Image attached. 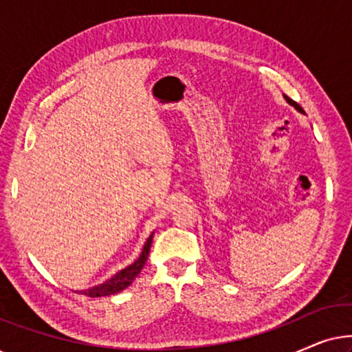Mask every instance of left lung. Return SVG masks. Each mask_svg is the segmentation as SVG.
Masks as SVG:
<instances>
[{"label": "left lung", "mask_w": 352, "mask_h": 352, "mask_svg": "<svg viewBox=\"0 0 352 352\" xmlns=\"http://www.w3.org/2000/svg\"><path fill=\"white\" fill-rule=\"evenodd\" d=\"M283 98H285V100H287V102H288V104H290V105H293V107H295V109L298 110V112L305 113V110H302V109L300 107V105H298V104L295 102V100H292V99H290V98H288V96H285V94H283Z\"/></svg>", "instance_id": "obj_1"}]
</instances>
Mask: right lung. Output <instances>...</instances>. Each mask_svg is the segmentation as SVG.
Wrapping results in <instances>:
<instances>
[{"instance_id": "1", "label": "right lung", "mask_w": 352, "mask_h": 352, "mask_svg": "<svg viewBox=\"0 0 352 352\" xmlns=\"http://www.w3.org/2000/svg\"><path fill=\"white\" fill-rule=\"evenodd\" d=\"M152 239H153V232L147 237L146 243H144V247H142V252L138 256L136 261H134L133 264H129L128 267L118 271L115 276L110 277L109 280L100 283V285L88 288V290H76V292L83 293V295H86V296L98 298V296L115 295V293H120L122 290H124V288H128L134 282V278L138 277V274L142 271L144 264H146V261H147L148 250H151V245H152Z\"/></svg>"}]
</instances>
